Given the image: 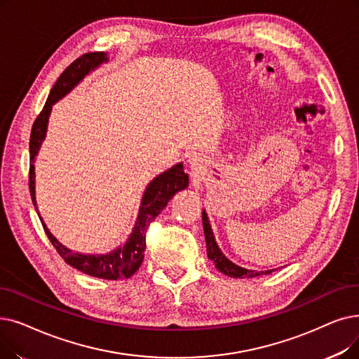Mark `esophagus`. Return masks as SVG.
<instances>
[{
  "label": "esophagus",
  "mask_w": 359,
  "mask_h": 359,
  "mask_svg": "<svg viewBox=\"0 0 359 359\" xmlns=\"http://www.w3.org/2000/svg\"><path fill=\"white\" fill-rule=\"evenodd\" d=\"M189 161H191V164H194V161H195V160H194V158H192V160H189Z\"/></svg>",
  "instance_id": "obj_1"
}]
</instances>
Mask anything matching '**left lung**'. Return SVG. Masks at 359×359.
I'll return each mask as SVG.
<instances>
[{"label": "left lung", "mask_w": 359, "mask_h": 359, "mask_svg": "<svg viewBox=\"0 0 359 359\" xmlns=\"http://www.w3.org/2000/svg\"><path fill=\"white\" fill-rule=\"evenodd\" d=\"M202 224H204V233H205V242H207V255L208 258L215 264V269L229 276V277H236V278H251L262 274H270L274 270H266V271H255V270H248L243 267L236 266L235 262H231L223 252L222 249L218 248L214 233L211 230V224L208 220V215L205 210L202 211Z\"/></svg>", "instance_id": "obj_1"}]
</instances>
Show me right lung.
I'll use <instances>...</instances> for the list:
<instances>
[{"instance_id": "right-lung-1", "label": "right lung", "mask_w": 359, "mask_h": 359, "mask_svg": "<svg viewBox=\"0 0 359 359\" xmlns=\"http://www.w3.org/2000/svg\"><path fill=\"white\" fill-rule=\"evenodd\" d=\"M107 61H108L107 53H88L74 60L57 79L55 85L50 92L48 100H46L42 108L41 114L36 117L34 123L32 133H30V142H29V149H30L29 189L38 214L39 211L36 207V196H35L34 163L41 149L43 139L46 136L48 118L53 110V105L58 100L66 97L77 83H81L85 79V76H88L90 72L100 67L102 63H107ZM188 184H189V177L184 173L183 163L173 165L167 171H164V173L158 175L152 182H149V184L147 186V191L142 196L141 207H139V212L136 217V223L129 239L110 254L73 252L72 249L66 248L63 243H60L53 236V233L48 230V227H46L41 215L39 218L42 222L46 236H48L53 246L57 249L60 257L63 258L69 266L85 274L98 277V278H105V280L129 278L139 270V267H141V264L144 261V252L147 248L145 231L149 223L154 222L155 217L165 208L167 202L175 196V194L188 188Z\"/></svg>"}]
</instances>
